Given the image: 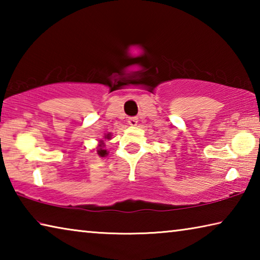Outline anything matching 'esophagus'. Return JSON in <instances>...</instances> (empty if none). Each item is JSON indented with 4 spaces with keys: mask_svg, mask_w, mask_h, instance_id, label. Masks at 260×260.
Returning <instances> with one entry per match:
<instances>
[{
    "mask_svg": "<svg viewBox=\"0 0 260 260\" xmlns=\"http://www.w3.org/2000/svg\"><path fill=\"white\" fill-rule=\"evenodd\" d=\"M138 118L136 117H132V118H129L128 119V124H129V126H132V127H134V126H136L138 125Z\"/></svg>",
    "mask_w": 260,
    "mask_h": 260,
    "instance_id": "esophagus-1",
    "label": "esophagus"
}]
</instances>
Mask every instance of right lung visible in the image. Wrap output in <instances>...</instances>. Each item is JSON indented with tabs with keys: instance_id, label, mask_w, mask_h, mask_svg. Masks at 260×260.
Listing matches in <instances>:
<instances>
[{
	"instance_id": "obj_1",
	"label": "right lung",
	"mask_w": 260,
	"mask_h": 260,
	"mask_svg": "<svg viewBox=\"0 0 260 260\" xmlns=\"http://www.w3.org/2000/svg\"><path fill=\"white\" fill-rule=\"evenodd\" d=\"M111 134L112 133L105 134L103 140H100L98 147H96V153H98V156H100V157H107L108 156L109 151L107 150V149H105V141L111 140V136H112Z\"/></svg>"
}]
</instances>
